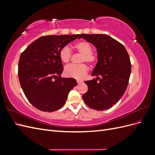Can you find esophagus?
Listing matches in <instances>:
<instances>
[{
	"label": "esophagus",
	"instance_id": "1",
	"mask_svg": "<svg viewBox=\"0 0 155 155\" xmlns=\"http://www.w3.org/2000/svg\"><path fill=\"white\" fill-rule=\"evenodd\" d=\"M77 83H78V84H81L82 82L81 81H79V80H77Z\"/></svg>",
	"mask_w": 155,
	"mask_h": 155
}]
</instances>
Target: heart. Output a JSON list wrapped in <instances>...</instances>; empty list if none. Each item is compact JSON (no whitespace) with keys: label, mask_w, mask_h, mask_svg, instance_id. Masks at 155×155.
<instances>
[{"label":"heart","mask_w":155,"mask_h":155,"mask_svg":"<svg viewBox=\"0 0 155 155\" xmlns=\"http://www.w3.org/2000/svg\"><path fill=\"white\" fill-rule=\"evenodd\" d=\"M74 48L81 54L79 63H87L94 65L98 59L97 55L92 51V46L88 42L82 41L74 45ZM72 58V51L68 46H63L59 51V58L64 63H68ZM88 72V67L85 63L79 64H69L65 67L64 74L66 76L76 79H81Z\"/></svg>","instance_id":"obj_1"}]
</instances>
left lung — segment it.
<instances>
[{
    "label": "left lung",
    "instance_id": "left-lung-1",
    "mask_svg": "<svg viewBox=\"0 0 155 155\" xmlns=\"http://www.w3.org/2000/svg\"><path fill=\"white\" fill-rule=\"evenodd\" d=\"M81 37L96 46L98 57L92 73L97 77L85 81L88 91L82 97L93 109H108L120 100L127 87L131 72L129 55L122 44L107 35L81 34L79 38Z\"/></svg>",
    "mask_w": 155,
    "mask_h": 155
}]
</instances>
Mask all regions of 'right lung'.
Wrapping results in <instances>:
<instances>
[{"instance_id": "right-lung-1", "label": "right lung", "mask_w": 155, "mask_h": 155, "mask_svg": "<svg viewBox=\"0 0 155 155\" xmlns=\"http://www.w3.org/2000/svg\"><path fill=\"white\" fill-rule=\"evenodd\" d=\"M79 34L39 37L22 51L18 77L30 104L44 112H54L65 104L69 92L77 85L74 78H61L63 67L59 51Z\"/></svg>"}]
</instances>
